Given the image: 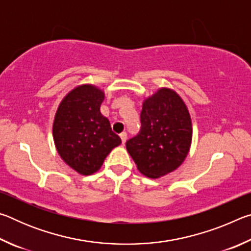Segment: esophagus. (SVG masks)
<instances>
[{
    "label": "esophagus",
    "instance_id": "34e87169",
    "mask_svg": "<svg viewBox=\"0 0 251 251\" xmlns=\"http://www.w3.org/2000/svg\"><path fill=\"white\" fill-rule=\"evenodd\" d=\"M120 137H121V139H122V143L125 144L126 141H127V134L125 133V131H124V133H122V134L120 135Z\"/></svg>",
    "mask_w": 251,
    "mask_h": 251
}]
</instances>
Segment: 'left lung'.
I'll return each mask as SVG.
<instances>
[{"label":"left lung","mask_w":251,"mask_h":251,"mask_svg":"<svg viewBox=\"0 0 251 251\" xmlns=\"http://www.w3.org/2000/svg\"><path fill=\"white\" fill-rule=\"evenodd\" d=\"M192 121L182 100L169 88H160L143 104L141 130L126 142L138 171L159 178L185 160L192 144Z\"/></svg>","instance_id":"obj_1"}]
</instances>
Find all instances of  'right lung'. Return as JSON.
I'll return each mask as SVG.
<instances>
[{"label":"right lung","instance_id":"right-lung-1","mask_svg":"<svg viewBox=\"0 0 251 251\" xmlns=\"http://www.w3.org/2000/svg\"><path fill=\"white\" fill-rule=\"evenodd\" d=\"M104 93L93 85H80L59 104L53 137L62 159L82 175L99 171L110 151L122 143L109 121L100 114Z\"/></svg>","mask_w":251,"mask_h":251}]
</instances>
